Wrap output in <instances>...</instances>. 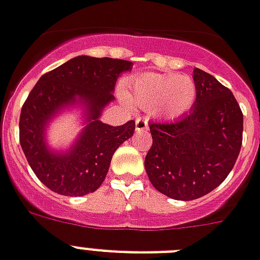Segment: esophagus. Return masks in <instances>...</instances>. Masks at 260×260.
<instances>
[{
  "label": "esophagus",
  "mask_w": 260,
  "mask_h": 260,
  "mask_svg": "<svg viewBox=\"0 0 260 260\" xmlns=\"http://www.w3.org/2000/svg\"><path fill=\"white\" fill-rule=\"evenodd\" d=\"M148 129V120L144 119V117H137L136 119V131L140 132V131H147Z\"/></svg>",
  "instance_id": "obj_1"
}]
</instances>
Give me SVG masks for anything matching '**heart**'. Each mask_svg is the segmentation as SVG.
<instances>
[{"label":"heart","instance_id":"obj_1","mask_svg":"<svg viewBox=\"0 0 260 260\" xmlns=\"http://www.w3.org/2000/svg\"><path fill=\"white\" fill-rule=\"evenodd\" d=\"M126 95L143 110L162 119H177L191 110L197 86L190 76L177 74H141L126 88Z\"/></svg>","mask_w":260,"mask_h":260}]
</instances>
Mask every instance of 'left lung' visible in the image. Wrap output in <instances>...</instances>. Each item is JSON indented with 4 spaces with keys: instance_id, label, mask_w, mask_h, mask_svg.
Returning a JSON list of instances; mask_svg holds the SVG:
<instances>
[{
    "instance_id": "left-lung-1",
    "label": "left lung",
    "mask_w": 260,
    "mask_h": 260,
    "mask_svg": "<svg viewBox=\"0 0 260 260\" xmlns=\"http://www.w3.org/2000/svg\"><path fill=\"white\" fill-rule=\"evenodd\" d=\"M194 107L173 123H150L152 147L145 157L149 181L173 200L206 196L226 180L242 147L243 113L228 87L194 69Z\"/></svg>"
}]
</instances>
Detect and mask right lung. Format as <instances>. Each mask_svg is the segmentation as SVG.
<instances>
[{
  "label": "right lung",
  "instance_id": "right-lung-1",
  "mask_svg": "<svg viewBox=\"0 0 260 260\" xmlns=\"http://www.w3.org/2000/svg\"><path fill=\"white\" fill-rule=\"evenodd\" d=\"M132 62L112 58L76 56L37 82L21 110L19 143L26 160L43 185L62 196L80 197L102 185L112 154L135 132V121L119 126L102 123L100 111L115 99L117 78ZM76 97L87 106V126L70 152L51 154L43 141L47 121Z\"/></svg>",
  "mask_w": 260,
  "mask_h": 260
}]
</instances>
